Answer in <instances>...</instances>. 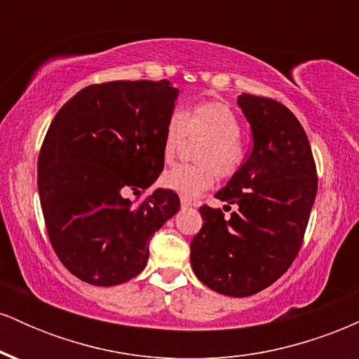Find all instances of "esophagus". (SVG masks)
Wrapping results in <instances>:
<instances>
[{"mask_svg":"<svg viewBox=\"0 0 359 359\" xmlns=\"http://www.w3.org/2000/svg\"><path fill=\"white\" fill-rule=\"evenodd\" d=\"M192 205H196V203H192V201L187 199V197H180V208L187 209V208H192Z\"/></svg>","mask_w":359,"mask_h":359,"instance_id":"34e87169","label":"esophagus"}]
</instances>
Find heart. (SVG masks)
I'll list each match as a JSON object with an SVG mask.
<instances>
[{
  "mask_svg": "<svg viewBox=\"0 0 359 359\" xmlns=\"http://www.w3.org/2000/svg\"><path fill=\"white\" fill-rule=\"evenodd\" d=\"M240 119L228 104L209 101L184 114L168 118L163 135V162L172 163L185 138L203 140L194 151L196 165H177L160 179V184L179 196L197 197L212 187L216 175L231 179L245 163L246 148L240 137Z\"/></svg>",
  "mask_w": 359,
  "mask_h": 359,
  "instance_id": "obj_1",
  "label": "heart"
}]
</instances>
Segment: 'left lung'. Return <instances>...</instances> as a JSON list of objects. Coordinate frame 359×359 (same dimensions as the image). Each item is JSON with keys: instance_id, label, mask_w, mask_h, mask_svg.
<instances>
[{"instance_id": "left-lung-1", "label": "left lung", "mask_w": 359, "mask_h": 359, "mask_svg": "<svg viewBox=\"0 0 359 359\" xmlns=\"http://www.w3.org/2000/svg\"><path fill=\"white\" fill-rule=\"evenodd\" d=\"M253 148L236 175L216 194L236 204L231 217L203 205L191 265L214 292L248 297L277 282L302 246L317 194L316 162L306 131L282 102L243 93ZM229 208V205H226Z\"/></svg>"}]
</instances>
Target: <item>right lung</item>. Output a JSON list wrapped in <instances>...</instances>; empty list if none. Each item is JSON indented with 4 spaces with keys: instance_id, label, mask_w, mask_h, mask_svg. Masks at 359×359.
<instances>
[{
    "instance_id": "1",
    "label": "right lung",
    "mask_w": 359,
    "mask_h": 359,
    "mask_svg": "<svg viewBox=\"0 0 359 359\" xmlns=\"http://www.w3.org/2000/svg\"><path fill=\"white\" fill-rule=\"evenodd\" d=\"M179 89L167 79L93 84L53 118L39 155L45 226L64 266L90 285L111 287L147 266L148 245L179 211V196L156 189L163 135Z\"/></svg>"
}]
</instances>
